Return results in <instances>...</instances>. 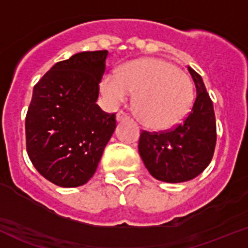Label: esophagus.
<instances>
[{"mask_svg":"<svg viewBox=\"0 0 248 248\" xmlns=\"http://www.w3.org/2000/svg\"><path fill=\"white\" fill-rule=\"evenodd\" d=\"M116 119H117V121H124V120H127L128 119V116H127V113H124V111H120V112H117V116H116Z\"/></svg>","mask_w":248,"mask_h":248,"instance_id":"1","label":"esophagus"}]
</instances>
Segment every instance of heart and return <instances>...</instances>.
<instances>
[{
    "mask_svg": "<svg viewBox=\"0 0 248 248\" xmlns=\"http://www.w3.org/2000/svg\"><path fill=\"white\" fill-rule=\"evenodd\" d=\"M100 89L111 105L127 101L136 91V113L153 129H168L179 124L194 100L190 78L170 62L158 58L132 60L117 74H105Z\"/></svg>",
    "mask_w": 248,
    "mask_h": 248,
    "instance_id": "obj_1",
    "label": "heart"
}]
</instances>
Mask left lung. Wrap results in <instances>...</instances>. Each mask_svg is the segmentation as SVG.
<instances>
[{
  "instance_id": "1",
  "label": "left lung",
  "mask_w": 248,
  "mask_h": 248,
  "mask_svg": "<svg viewBox=\"0 0 248 248\" xmlns=\"http://www.w3.org/2000/svg\"><path fill=\"white\" fill-rule=\"evenodd\" d=\"M196 89L190 112L180 124L164 132L140 133L138 152L152 177L182 183L198 177L211 162L216 144V122L204 81L188 66Z\"/></svg>"
}]
</instances>
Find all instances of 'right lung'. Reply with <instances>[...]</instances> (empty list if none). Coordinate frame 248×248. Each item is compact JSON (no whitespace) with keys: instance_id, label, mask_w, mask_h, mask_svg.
<instances>
[{"instance_id":"obj_1","label":"right lung","mask_w":248,"mask_h":248,"mask_svg":"<svg viewBox=\"0 0 248 248\" xmlns=\"http://www.w3.org/2000/svg\"><path fill=\"white\" fill-rule=\"evenodd\" d=\"M108 50L81 52L55 64L33 89L26 116L27 153L46 179L63 188L90 180L116 128L96 104Z\"/></svg>"}]
</instances>
